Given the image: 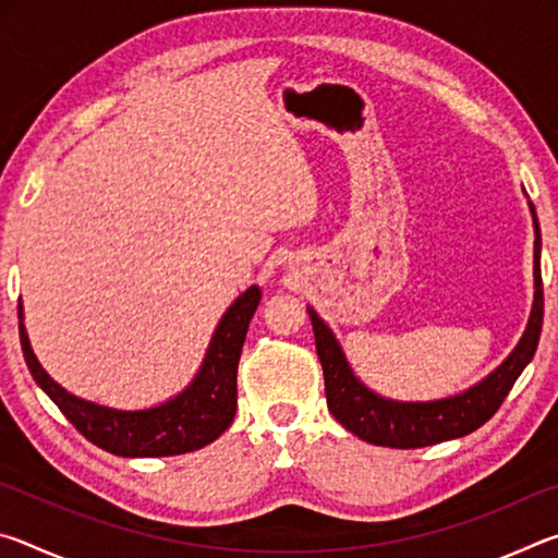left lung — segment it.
I'll use <instances>...</instances> for the list:
<instances>
[{
    "label": "left lung",
    "mask_w": 558,
    "mask_h": 558,
    "mask_svg": "<svg viewBox=\"0 0 558 558\" xmlns=\"http://www.w3.org/2000/svg\"><path fill=\"white\" fill-rule=\"evenodd\" d=\"M529 211H532L534 219V302L526 329L505 362L495 372H489L483 381L472 384L465 391L433 401H399L372 391L354 374L352 364L347 362L344 349L337 342L332 329L307 305V315L313 319L315 329L317 356L325 374L327 409L349 433L372 442V446L409 450L462 438L493 418L495 411L502 405L505 396L514 386L517 376L532 362L542 335V233L532 202H529Z\"/></svg>",
    "instance_id": "left-lung-1"
}]
</instances>
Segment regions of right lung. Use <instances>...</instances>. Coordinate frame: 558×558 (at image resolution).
<instances>
[{
    "instance_id": "add662e5",
    "label": "right lung",
    "mask_w": 558,
    "mask_h": 558,
    "mask_svg": "<svg viewBox=\"0 0 558 558\" xmlns=\"http://www.w3.org/2000/svg\"><path fill=\"white\" fill-rule=\"evenodd\" d=\"M258 302V286L241 292L216 325L194 379L172 399L149 409H112L81 399L53 381L32 349L24 327L22 300H19V339L34 381L93 446L120 458L182 456L209 446L231 426L235 415V372Z\"/></svg>"
}]
</instances>
